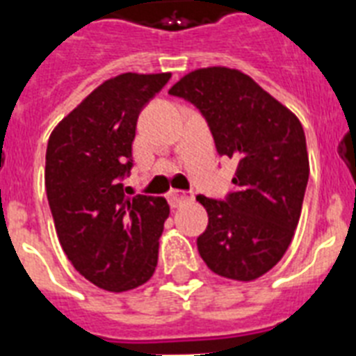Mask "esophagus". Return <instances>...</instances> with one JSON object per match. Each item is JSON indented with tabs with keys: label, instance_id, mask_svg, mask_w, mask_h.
Returning a JSON list of instances; mask_svg holds the SVG:
<instances>
[{
	"label": "esophagus",
	"instance_id": "1",
	"mask_svg": "<svg viewBox=\"0 0 356 356\" xmlns=\"http://www.w3.org/2000/svg\"><path fill=\"white\" fill-rule=\"evenodd\" d=\"M193 195L190 192H183V190H172V192L168 193V201L170 204H172V208H177L181 203H186V201H190Z\"/></svg>",
	"mask_w": 356,
	"mask_h": 356
}]
</instances>
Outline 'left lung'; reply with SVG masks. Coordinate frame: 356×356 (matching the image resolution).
<instances>
[{"mask_svg":"<svg viewBox=\"0 0 356 356\" xmlns=\"http://www.w3.org/2000/svg\"><path fill=\"white\" fill-rule=\"evenodd\" d=\"M168 93L193 104L219 155L238 163L234 190L225 199L197 195L208 212L199 254L223 278H259L287 252L302 212L309 181L302 124L236 69H197Z\"/></svg>","mask_w":356,"mask_h":356,"instance_id":"left-lung-1","label":"left lung"}]
</instances>
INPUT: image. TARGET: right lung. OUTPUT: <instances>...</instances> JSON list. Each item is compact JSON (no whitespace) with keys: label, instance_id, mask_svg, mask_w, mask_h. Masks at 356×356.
I'll list each match as a JSON object with an SVG mask.
<instances>
[{"label":"right lung","instance_id":"right-lung-1","mask_svg":"<svg viewBox=\"0 0 356 356\" xmlns=\"http://www.w3.org/2000/svg\"><path fill=\"white\" fill-rule=\"evenodd\" d=\"M170 73L106 80L51 133L45 190L63 252L97 287L122 293L148 282L170 207L164 197L124 193L144 106Z\"/></svg>","mask_w":356,"mask_h":356}]
</instances>
